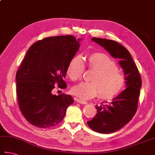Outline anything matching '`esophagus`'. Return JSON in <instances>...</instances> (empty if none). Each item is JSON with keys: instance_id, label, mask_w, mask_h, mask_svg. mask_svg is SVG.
I'll return each instance as SVG.
<instances>
[{"instance_id": "1", "label": "esophagus", "mask_w": 155, "mask_h": 155, "mask_svg": "<svg viewBox=\"0 0 155 155\" xmlns=\"http://www.w3.org/2000/svg\"><path fill=\"white\" fill-rule=\"evenodd\" d=\"M76 101H77V103H78V104H83V105L87 104V101H83V100L80 99H76Z\"/></svg>"}]
</instances>
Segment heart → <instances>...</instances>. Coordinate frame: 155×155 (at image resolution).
Wrapping results in <instances>:
<instances>
[{"instance_id": "heart-1", "label": "heart", "mask_w": 155, "mask_h": 155, "mask_svg": "<svg viewBox=\"0 0 155 155\" xmlns=\"http://www.w3.org/2000/svg\"><path fill=\"white\" fill-rule=\"evenodd\" d=\"M87 65L94 72L91 83H81L72 87V93L81 99H91L99 95L103 99H110L119 94L125 85V77L116 62L103 52H94L87 58ZM84 71L80 56H74L69 62L66 73L72 81L79 80Z\"/></svg>"}]
</instances>
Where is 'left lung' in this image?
<instances>
[{
    "instance_id": "8db88e82",
    "label": "left lung",
    "mask_w": 155,
    "mask_h": 155,
    "mask_svg": "<svg viewBox=\"0 0 155 155\" xmlns=\"http://www.w3.org/2000/svg\"><path fill=\"white\" fill-rule=\"evenodd\" d=\"M92 41L101 45L115 58H119L126 80L125 90L112 99L111 103L96 105L97 114L88 121L90 128L101 134L118 131L126 126L136 114L140 96L142 80L137 66L128 50L118 42L110 39L93 38Z\"/></svg>"
}]
</instances>
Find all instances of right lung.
<instances>
[{
	"mask_svg": "<svg viewBox=\"0 0 155 155\" xmlns=\"http://www.w3.org/2000/svg\"><path fill=\"white\" fill-rule=\"evenodd\" d=\"M81 40L71 35L45 38L27 51L16 74V91L21 113L33 126H56L73 104L71 95H53L51 91L56 83L60 89L67 87L64 81L66 68L79 49Z\"/></svg>",
	"mask_w": 155,
	"mask_h": 155,
	"instance_id": "add662e5",
	"label": "right lung"
}]
</instances>
